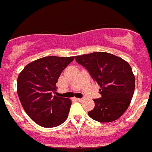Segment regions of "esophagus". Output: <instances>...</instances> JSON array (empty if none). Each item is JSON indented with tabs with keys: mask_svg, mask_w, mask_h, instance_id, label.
<instances>
[{
	"mask_svg": "<svg viewBox=\"0 0 152 152\" xmlns=\"http://www.w3.org/2000/svg\"><path fill=\"white\" fill-rule=\"evenodd\" d=\"M77 101H80V102L84 101V98H77Z\"/></svg>",
	"mask_w": 152,
	"mask_h": 152,
	"instance_id": "34e87169",
	"label": "esophagus"
}]
</instances>
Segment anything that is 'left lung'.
<instances>
[{"mask_svg": "<svg viewBox=\"0 0 152 152\" xmlns=\"http://www.w3.org/2000/svg\"><path fill=\"white\" fill-rule=\"evenodd\" d=\"M75 60L100 86L101 97L94 99L95 107L88 112L90 117L100 123L119 119L129 106L135 91V76L129 63L103 52L75 56Z\"/></svg>", "mask_w": 152, "mask_h": 152, "instance_id": "1", "label": "left lung"}]
</instances>
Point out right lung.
I'll list each match as a JSON object with an SVG mask.
<instances>
[{
	"label": "right lung",
	"mask_w": 152,
	"mask_h": 152,
	"mask_svg": "<svg viewBox=\"0 0 152 152\" xmlns=\"http://www.w3.org/2000/svg\"><path fill=\"white\" fill-rule=\"evenodd\" d=\"M74 58H41L28 64L19 75L17 94L21 104L31 119L42 127H56L68 118L72 101L53 94L60 75Z\"/></svg>",
	"instance_id": "obj_1"
}]
</instances>
